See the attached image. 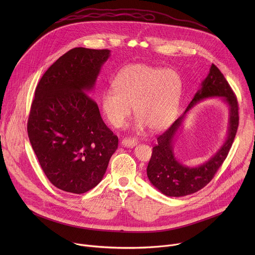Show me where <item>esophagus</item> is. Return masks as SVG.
I'll use <instances>...</instances> for the list:
<instances>
[{
	"label": "esophagus",
	"mask_w": 255,
	"mask_h": 255,
	"mask_svg": "<svg viewBox=\"0 0 255 255\" xmlns=\"http://www.w3.org/2000/svg\"><path fill=\"white\" fill-rule=\"evenodd\" d=\"M138 143V140L136 138H124L122 140V145L125 147H134Z\"/></svg>",
	"instance_id": "esophagus-1"
}]
</instances>
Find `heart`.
Returning <instances> with one entry per match:
<instances>
[{"instance_id": "b5f03b06", "label": "heart", "mask_w": 255, "mask_h": 255, "mask_svg": "<svg viewBox=\"0 0 255 255\" xmlns=\"http://www.w3.org/2000/svg\"><path fill=\"white\" fill-rule=\"evenodd\" d=\"M113 87L103 93L101 108L114 127L124 126L132 114V107L139 129L146 125L151 131H158L174 119L181 93L177 71L134 63L118 72Z\"/></svg>"}]
</instances>
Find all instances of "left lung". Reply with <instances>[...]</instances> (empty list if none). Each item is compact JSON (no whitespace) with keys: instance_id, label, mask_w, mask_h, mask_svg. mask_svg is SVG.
Masks as SVG:
<instances>
[{"instance_id":"left-lung-1","label":"left lung","mask_w":255,"mask_h":255,"mask_svg":"<svg viewBox=\"0 0 255 255\" xmlns=\"http://www.w3.org/2000/svg\"><path fill=\"white\" fill-rule=\"evenodd\" d=\"M213 96H222L230 107V127L227 141L218 152L202 166L186 167L178 163L174 156V136L189 109L199 100ZM238 124L237 98L220 69L212 64L208 77L202 83V88L195 95L184 115L157 137V144L152 148L151 158L147 165V176L150 183L168 197L188 196L206 187L226 159Z\"/></svg>"}]
</instances>
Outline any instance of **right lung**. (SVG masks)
Wrapping results in <instances>:
<instances>
[{
	"label": "right lung",
	"instance_id": "add662e5",
	"mask_svg": "<svg viewBox=\"0 0 255 255\" xmlns=\"http://www.w3.org/2000/svg\"><path fill=\"white\" fill-rule=\"evenodd\" d=\"M109 56V49L72 48L45 71L35 90L29 140L50 183L64 192L95 188L118 147V137L87 94Z\"/></svg>",
	"mask_w": 255,
	"mask_h": 255
}]
</instances>
